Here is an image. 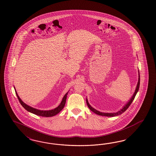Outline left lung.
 <instances>
[{"instance_id":"8db88e82","label":"left lung","mask_w":156,"mask_h":156,"mask_svg":"<svg viewBox=\"0 0 156 156\" xmlns=\"http://www.w3.org/2000/svg\"><path fill=\"white\" fill-rule=\"evenodd\" d=\"M140 84V72L138 71V81L137 87H136V90H135V92H134V94L133 95L132 97L131 98V99L129 100V101L128 102V103L125 105V106H124L122 109H121L120 110L118 111L117 112H116V113H102V112H100L99 111H98V110H97L94 109L93 108H92V107L90 106V104H89L88 101H87V99H86V104L87 105V106L89 107V108L90 109V110H91L93 112H94V113L97 114H98V115H102V116H106V117H115V116H117V115H119L122 114L123 113H124V112L127 110L128 108L129 107V106L132 103V102L133 101L136 95L137 94L138 91L139 90Z\"/></svg>"}]
</instances>
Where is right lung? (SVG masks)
I'll use <instances>...</instances> for the list:
<instances>
[{
    "mask_svg": "<svg viewBox=\"0 0 156 156\" xmlns=\"http://www.w3.org/2000/svg\"><path fill=\"white\" fill-rule=\"evenodd\" d=\"M15 93H16V94L17 95V97L19 99V102L21 104V105L23 107L24 109H26V110H27L29 112L31 113L34 114H36L37 115H39V116H42V117H52V116H54L56 114L58 113H59L63 109V108H64L65 104H66V98H67V95L68 94V92L66 93V94L64 95L62 101L61 103L60 104V105L56 108L55 109H52L51 110H38V109H35L33 108L31 106H29L27 105H26V104H24L23 102L21 100V99L20 98L18 95L17 94V92L15 90Z\"/></svg>",
    "mask_w": 156,
    "mask_h": 156,
    "instance_id": "add662e5",
    "label": "right lung"
}]
</instances>
